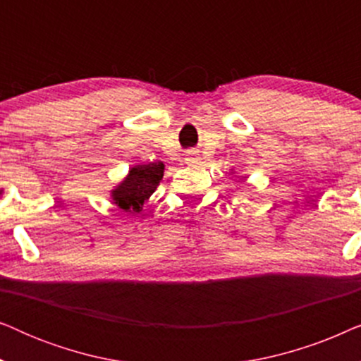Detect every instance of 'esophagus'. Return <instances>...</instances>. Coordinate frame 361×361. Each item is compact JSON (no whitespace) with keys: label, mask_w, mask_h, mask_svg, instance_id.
Returning <instances> with one entry per match:
<instances>
[{"label":"esophagus","mask_w":361,"mask_h":361,"mask_svg":"<svg viewBox=\"0 0 361 361\" xmlns=\"http://www.w3.org/2000/svg\"><path fill=\"white\" fill-rule=\"evenodd\" d=\"M195 159H197L195 152H189V156H187V161H192V162H194Z\"/></svg>","instance_id":"34e87169"}]
</instances>
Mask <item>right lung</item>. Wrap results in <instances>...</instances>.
<instances>
[{"instance_id": "right-lung-1", "label": "right lung", "mask_w": 361, "mask_h": 361, "mask_svg": "<svg viewBox=\"0 0 361 361\" xmlns=\"http://www.w3.org/2000/svg\"><path fill=\"white\" fill-rule=\"evenodd\" d=\"M162 176H164V164L161 161L131 167L125 180L111 192L113 200L121 210L137 214L152 192L157 189Z\"/></svg>"}]
</instances>
